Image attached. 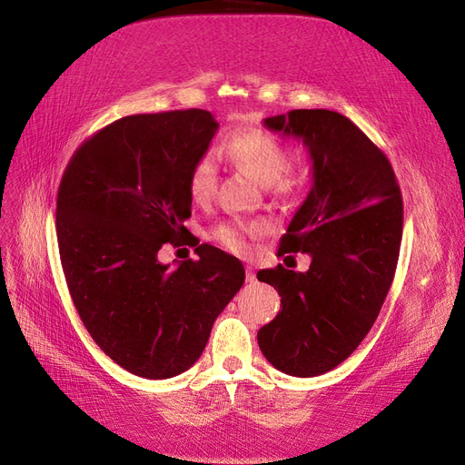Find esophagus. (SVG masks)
<instances>
[{
  "instance_id": "34e87169",
  "label": "esophagus",
  "mask_w": 465,
  "mask_h": 465,
  "mask_svg": "<svg viewBox=\"0 0 465 465\" xmlns=\"http://www.w3.org/2000/svg\"><path fill=\"white\" fill-rule=\"evenodd\" d=\"M246 281H248V283H254V281H256L254 267H252V265H246Z\"/></svg>"
}]
</instances>
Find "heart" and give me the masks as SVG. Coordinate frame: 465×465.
<instances>
[{
  "label": "heart",
  "instance_id": "heart-1",
  "mask_svg": "<svg viewBox=\"0 0 465 465\" xmlns=\"http://www.w3.org/2000/svg\"><path fill=\"white\" fill-rule=\"evenodd\" d=\"M223 151L232 164L272 188L275 193H289L299 186V176L292 171V154L283 139L263 130H238L229 134L223 142ZM217 164L213 154H202L193 163L188 174V193L193 203H207L215 192ZM262 231V223L232 219L224 221L211 231V238L236 254L248 250V244L256 232Z\"/></svg>",
  "mask_w": 465,
  "mask_h": 465
}]
</instances>
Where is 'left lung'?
<instances>
[{"label":"left lung","mask_w":465,"mask_h":465,"mask_svg":"<svg viewBox=\"0 0 465 465\" xmlns=\"http://www.w3.org/2000/svg\"><path fill=\"white\" fill-rule=\"evenodd\" d=\"M267 128L299 137L312 159V190L277 254L306 252L308 272H258L277 289L281 312L258 331L263 357L291 376H318L367 337L400 258L403 202L393 168L357 125L333 110H291Z\"/></svg>","instance_id":"8db88e82"}]
</instances>
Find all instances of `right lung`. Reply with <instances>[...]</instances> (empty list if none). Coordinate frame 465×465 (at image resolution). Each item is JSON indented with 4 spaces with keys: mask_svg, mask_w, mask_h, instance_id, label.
I'll use <instances>...</instances> for the list:
<instances>
[{
    "mask_svg": "<svg viewBox=\"0 0 465 465\" xmlns=\"http://www.w3.org/2000/svg\"><path fill=\"white\" fill-rule=\"evenodd\" d=\"M217 128L200 108L125 116L83 142L62 176L55 232L69 294L94 343L132 374L188 371L244 283L242 262L209 244L173 270L157 260L166 242L195 246L188 174Z\"/></svg>",
    "mask_w": 465,
    "mask_h": 465,
    "instance_id": "right-lung-1",
    "label": "right lung"
}]
</instances>
